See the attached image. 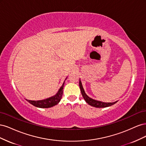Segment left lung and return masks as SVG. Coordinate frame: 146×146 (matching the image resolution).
Listing matches in <instances>:
<instances>
[{
	"label": "left lung",
	"mask_w": 146,
	"mask_h": 146,
	"mask_svg": "<svg viewBox=\"0 0 146 146\" xmlns=\"http://www.w3.org/2000/svg\"><path fill=\"white\" fill-rule=\"evenodd\" d=\"M79 86H80V91L82 92V94L83 99H85L86 101V102L88 103L90 105L92 106V107H94L96 108H105V107H110V106H111L114 104H115L117 101L114 102H110V103H105V102H102L98 101V100H96L94 99H92L90 98L89 96H88L85 93V91H84V89L82 86V83L81 80H80L79 81Z\"/></svg>",
	"instance_id": "8db88e82"
}]
</instances>
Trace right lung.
<instances>
[{
  "mask_svg": "<svg viewBox=\"0 0 146 146\" xmlns=\"http://www.w3.org/2000/svg\"><path fill=\"white\" fill-rule=\"evenodd\" d=\"M66 79H67V78ZM65 80L64 81L62 86L60 87L58 91L57 92V93L54 96H52L49 98H47L46 99L41 100L35 101V100H29L27 99L26 100H27L30 104L34 105L35 107H36L38 108H50V107H54V106L58 104L60 102V101L61 100V97H62V95H63V90L64 86Z\"/></svg>",
  "mask_w": 146,
  "mask_h": 146,
  "instance_id": "1",
  "label": "right lung"
}]
</instances>
